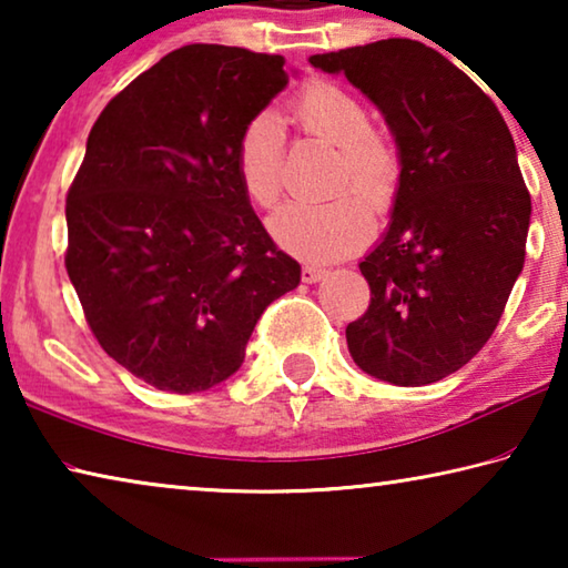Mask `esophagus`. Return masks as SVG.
Segmentation results:
<instances>
[{"instance_id": "obj_1", "label": "esophagus", "mask_w": 568, "mask_h": 568, "mask_svg": "<svg viewBox=\"0 0 568 568\" xmlns=\"http://www.w3.org/2000/svg\"><path fill=\"white\" fill-rule=\"evenodd\" d=\"M325 277L323 267H315V265H305L303 267V283H318Z\"/></svg>"}]
</instances>
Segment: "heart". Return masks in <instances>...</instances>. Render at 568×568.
<instances>
[{
    "label": "heart",
    "mask_w": 568,
    "mask_h": 568,
    "mask_svg": "<svg viewBox=\"0 0 568 568\" xmlns=\"http://www.w3.org/2000/svg\"><path fill=\"white\" fill-rule=\"evenodd\" d=\"M291 114L307 134L338 148L335 192L351 185L362 200L338 195L325 205H283L267 227L291 255L313 263L338 261L368 243L373 220L364 206L381 213L390 205L400 178V152L386 132L371 128V112L358 94L335 82L305 84L291 104ZM281 165L283 124L273 112H257L240 130L235 145V172L250 203L257 207L277 203Z\"/></svg>",
    "instance_id": "heart-1"
}]
</instances>
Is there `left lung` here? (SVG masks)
Returning <instances> with one entry per match:
<instances>
[{
  "mask_svg": "<svg viewBox=\"0 0 568 568\" xmlns=\"http://www.w3.org/2000/svg\"><path fill=\"white\" fill-rule=\"evenodd\" d=\"M386 118L400 152L390 225L363 257L371 305L348 323L355 365L393 386L450 376L496 331L524 271L531 197L491 98L416 40L313 54Z\"/></svg>",
  "mask_w": 568,
  "mask_h": 568,
  "instance_id": "left-lung-1",
  "label": "left lung"
}]
</instances>
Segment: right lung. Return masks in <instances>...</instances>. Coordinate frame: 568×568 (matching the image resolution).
Returning a JSON list of instances; mask_svg holds the SVG:
<instances>
[{
	"instance_id": "add662e5",
	"label": "right lung",
	"mask_w": 568,
	"mask_h": 568,
	"mask_svg": "<svg viewBox=\"0 0 568 568\" xmlns=\"http://www.w3.org/2000/svg\"><path fill=\"white\" fill-rule=\"evenodd\" d=\"M281 54L187 44L94 122L67 192V275L110 358L170 393L243 365L267 305L301 283L235 172L237 134L291 77Z\"/></svg>"
}]
</instances>
